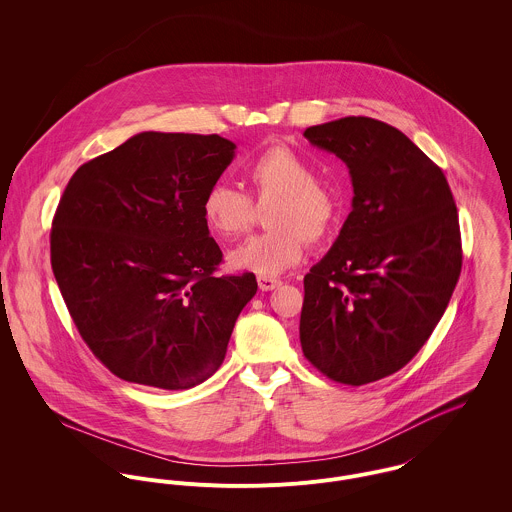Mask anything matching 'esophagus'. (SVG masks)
I'll list each match as a JSON object with an SVG mask.
<instances>
[{
    "mask_svg": "<svg viewBox=\"0 0 512 512\" xmlns=\"http://www.w3.org/2000/svg\"><path fill=\"white\" fill-rule=\"evenodd\" d=\"M258 286L262 292H272L278 286H282V282L278 278H266V276H258Z\"/></svg>",
    "mask_w": 512,
    "mask_h": 512,
    "instance_id": "esophagus-1",
    "label": "esophagus"
}]
</instances>
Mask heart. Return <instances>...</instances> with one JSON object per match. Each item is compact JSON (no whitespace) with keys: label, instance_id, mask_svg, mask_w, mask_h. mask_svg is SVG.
<instances>
[{"label":"heart","instance_id":"1","mask_svg":"<svg viewBox=\"0 0 512 512\" xmlns=\"http://www.w3.org/2000/svg\"><path fill=\"white\" fill-rule=\"evenodd\" d=\"M248 195L215 183L201 201V217L211 234L232 240L242 234L265 209L270 232L242 242L228 256L232 268L256 276H280L299 264L303 240H325L339 219V199L327 183L317 179L315 165L286 146L268 147L244 167Z\"/></svg>","mask_w":512,"mask_h":512}]
</instances>
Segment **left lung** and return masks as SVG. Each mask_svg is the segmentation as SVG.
<instances>
[{
  "label": "left lung",
  "instance_id": "obj_1",
  "mask_svg": "<svg viewBox=\"0 0 512 512\" xmlns=\"http://www.w3.org/2000/svg\"><path fill=\"white\" fill-rule=\"evenodd\" d=\"M303 136L343 159L353 211L303 278L299 341L327 378L361 386L408 365L461 274L457 207L438 165L400 130L366 116Z\"/></svg>",
  "mask_w": 512,
  "mask_h": 512
}]
</instances>
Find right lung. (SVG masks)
<instances>
[{"instance_id": "1", "label": "right lung", "mask_w": 512, "mask_h": 512, "mask_svg": "<svg viewBox=\"0 0 512 512\" xmlns=\"http://www.w3.org/2000/svg\"><path fill=\"white\" fill-rule=\"evenodd\" d=\"M236 146L142 132L74 171L53 219L51 266L74 325L122 380L185 390L222 365L256 276H217L201 217Z\"/></svg>"}]
</instances>
